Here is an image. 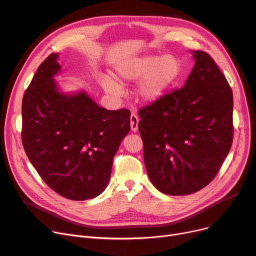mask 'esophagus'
<instances>
[{"label":"esophagus","mask_w":256,"mask_h":256,"mask_svg":"<svg viewBox=\"0 0 256 256\" xmlns=\"http://www.w3.org/2000/svg\"><path fill=\"white\" fill-rule=\"evenodd\" d=\"M138 124H139L138 116L135 113H132L130 115V128H132V132H137L138 130Z\"/></svg>","instance_id":"34e87169"}]
</instances>
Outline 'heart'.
Returning a JSON list of instances; mask_svg holds the SVG:
<instances>
[{"label":"heart","mask_w":256,"mask_h":256,"mask_svg":"<svg viewBox=\"0 0 256 256\" xmlns=\"http://www.w3.org/2000/svg\"><path fill=\"white\" fill-rule=\"evenodd\" d=\"M180 61L171 54L163 56H144L119 62L114 68L115 78L120 82L139 80L135 89L137 98L146 104H152L176 85L182 76ZM102 86L106 92L118 96L121 86L110 78H104Z\"/></svg>","instance_id":"obj_1"}]
</instances>
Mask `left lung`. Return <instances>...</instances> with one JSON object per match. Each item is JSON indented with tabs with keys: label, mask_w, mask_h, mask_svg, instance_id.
Listing matches in <instances>:
<instances>
[{
	"label": "left lung",
	"mask_w": 256,
	"mask_h": 256,
	"mask_svg": "<svg viewBox=\"0 0 256 256\" xmlns=\"http://www.w3.org/2000/svg\"><path fill=\"white\" fill-rule=\"evenodd\" d=\"M195 61L182 88L139 111L144 164L166 195H189L218 173L232 142V91L214 61L191 50Z\"/></svg>",
	"instance_id": "obj_1"
}]
</instances>
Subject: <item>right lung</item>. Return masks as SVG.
Wrapping results in <instances>:
<instances>
[{
  "instance_id": "obj_1",
  "label": "right lung",
  "mask_w": 256,
  "mask_h": 256,
  "mask_svg": "<svg viewBox=\"0 0 256 256\" xmlns=\"http://www.w3.org/2000/svg\"><path fill=\"white\" fill-rule=\"evenodd\" d=\"M59 54L40 64L24 91L22 140L26 156L59 195L87 200L109 184L113 158L130 130V113L109 111L85 90L64 92Z\"/></svg>"
}]
</instances>
